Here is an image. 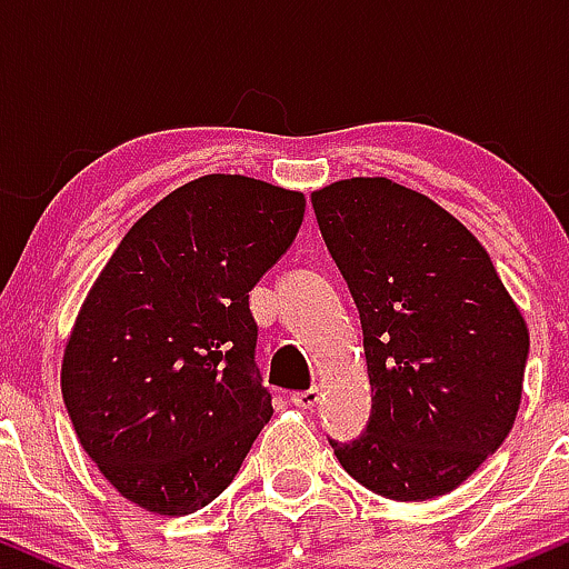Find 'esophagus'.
Returning a JSON list of instances; mask_svg holds the SVG:
<instances>
[{"label":"esophagus","instance_id":"34e87169","mask_svg":"<svg viewBox=\"0 0 569 569\" xmlns=\"http://www.w3.org/2000/svg\"><path fill=\"white\" fill-rule=\"evenodd\" d=\"M318 401H321V388H316V385L310 390H299V393L291 396V403L299 409H312Z\"/></svg>","mask_w":569,"mask_h":569}]
</instances>
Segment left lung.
<instances>
[{"mask_svg": "<svg viewBox=\"0 0 569 569\" xmlns=\"http://www.w3.org/2000/svg\"><path fill=\"white\" fill-rule=\"evenodd\" d=\"M363 326L367 433L331 441L358 485L390 500L452 492L511 433L530 352L485 246L439 202L385 176L310 194Z\"/></svg>", "mask_w": 569, "mask_h": 569, "instance_id": "left-lung-1", "label": "left lung"}]
</instances>
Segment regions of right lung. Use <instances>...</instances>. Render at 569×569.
<instances>
[{
    "label": "right lung",
    "mask_w": 569,
    "mask_h": 569,
    "mask_svg": "<svg viewBox=\"0 0 569 569\" xmlns=\"http://www.w3.org/2000/svg\"><path fill=\"white\" fill-rule=\"evenodd\" d=\"M302 217V192L208 173L149 208L98 272L61 390L82 449L122 498L184 516L240 471L272 417L248 291Z\"/></svg>",
    "instance_id": "obj_1"
}]
</instances>
